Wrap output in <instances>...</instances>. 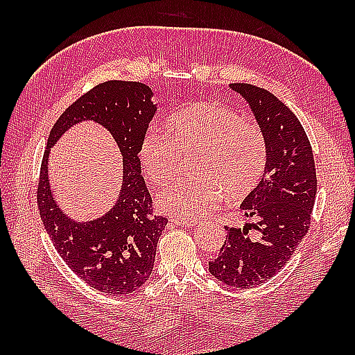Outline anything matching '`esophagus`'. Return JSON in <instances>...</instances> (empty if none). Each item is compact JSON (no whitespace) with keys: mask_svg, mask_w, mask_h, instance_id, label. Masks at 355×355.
<instances>
[{"mask_svg":"<svg viewBox=\"0 0 355 355\" xmlns=\"http://www.w3.org/2000/svg\"><path fill=\"white\" fill-rule=\"evenodd\" d=\"M171 224H175V225H183V227H193V225H197V221H187V220H169Z\"/></svg>","mask_w":355,"mask_h":355,"instance_id":"1","label":"esophagus"}]
</instances>
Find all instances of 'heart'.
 Here are the masks:
<instances>
[{"instance_id": "heart-1", "label": "heart", "mask_w": 355, "mask_h": 355, "mask_svg": "<svg viewBox=\"0 0 355 355\" xmlns=\"http://www.w3.org/2000/svg\"><path fill=\"white\" fill-rule=\"evenodd\" d=\"M168 135L150 130L140 141L139 158L146 177L166 186L182 158L197 153V178L180 180L158 195L157 206L180 220L197 221L221 205L224 195L239 200L250 193L266 169V137L258 125L216 102L187 105L168 120Z\"/></svg>"}]
</instances>
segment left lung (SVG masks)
Listing matches in <instances>:
<instances>
[{
  "instance_id": "obj_1",
  "label": "left lung",
  "mask_w": 355,
  "mask_h": 355,
  "mask_svg": "<svg viewBox=\"0 0 355 355\" xmlns=\"http://www.w3.org/2000/svg\"><path fill=\"white\" fill-rule=\"evenodd\" d=\"M229 87L250 107L266 137L267 160L259 184L241 205L253 223L225 227L227 238L209 271L221 284L250 288L273 277L306 235L318 180L310 140L293 111L267 89Z\"/></svg>"
}]
</instances>
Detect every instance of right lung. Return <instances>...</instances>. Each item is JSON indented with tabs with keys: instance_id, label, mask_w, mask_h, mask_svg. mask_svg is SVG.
Returning a JSON list of instances; mask_svg holds the SVG:
<instances>
[{
	"instance_id": "1",
	"label": "right lung",
	"mask_w": 355,
	"mask_h": 355,
	"mask_svg": "<svg viewBox=\"0 0 355 355\" xmlns=\"http://www.w3.org/2000/svg\"><path fill=\"white\" fill-rule=\"evenodd\" d=\"M140 82L110 80L94 87L64 111L44 153L37 205L44 227L67 266L93 288L114 296L130 294L153 275L158 238L168 220L154 216L141 175L139 146L158 105ZM82 121L107 129L123 155V186L113 206L92 220H76L58 206L48 177L51 148Z\"/></svg>"
}]
</instances>
